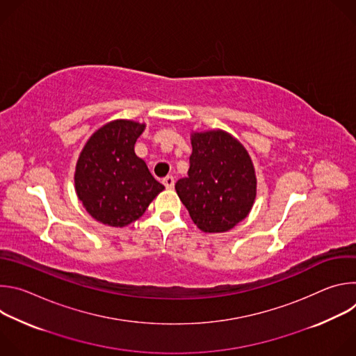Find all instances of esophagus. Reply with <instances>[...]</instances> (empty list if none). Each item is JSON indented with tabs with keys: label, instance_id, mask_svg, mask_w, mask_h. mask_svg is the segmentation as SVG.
Returning <instances> with one entry per match:
<instances>
[{
	"label": "esophagus",
	"instance_id": "obj_1",
	"mask_svg": "<svg viewBox=\"0 0 356 356\" xmlns=\"http://www.w3.org/2000/svg\"><path fill=\"white\" fill-rule=\"evenodd\" d=\"M163 184L166 188H173L175 187V177L173 176H166L163 179Z\"/></svg>",
	"mask_w": 356,
	"mask_h": 356
}]
</instances>
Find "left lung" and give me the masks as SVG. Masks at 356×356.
Wrapping results in <instances>:
<instances>
[{"label": "left lung", "mask_w": 356, "mask_h": 356, "mask_svg": "<svg viewBox=\"0 0 356 356\" xmlns=\"http://www.w3.org/2000/svg\"><path fill=\"white\" fill-rule=\"evenodd\" d=\"M188 176L176 191L193 222L204 232H225L242 221L257 197V177L246 149L224 131L193 134Z\"/></svg>", "instance_id": "obj_1"}]
</instances>
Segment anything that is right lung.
I'll return each instance as SVG.
<instances>
[{
	"label": "right lung",
	"instance_id": "1",
	"mask_svg": "<svg viewBox=\"0 0 356 356\" xmlns=\"http://www.w3.org/2000/svg\"><path fill=\"white\" fill-rule=\"evenodd\" d=\"M145 124L117 120L95 131L76 166V191L88 214L110 227H125L146 211L165 186L135 155Z\"/></svg>",
	"mask_w": 356,
	"mask_h": 356
}]
</instances>
